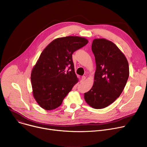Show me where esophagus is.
Instances as JSON below:
<instances>
[{"label": "esophagus", "mask_w": 147, "mask_h": 147, "mask_svg": "<svg viewBox=\"0 0 147 147\" xmlns=\"http://www.w3.org/2000/svg\"><path fill=\"white\" fill-rule=\"evenodd\" d=\"M86 76H82V77H81V82H83L84 81V80H86Z\"/></svg>", "instance_id": "obj_1"}]
</instances>
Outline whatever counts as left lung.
I'll return each mask as SVG.
<instances>
[{"instance_id": "8db88e82", "label": "left lung", "mask_w": 147, "mask_h": 147, "mask_svg": "<svg viewBox=\"0 0 147 147\" xmlns=\"http://www.w3.org/2000/svg\"><path fill=\"white\" fill-rule=\"evenodd\" d=\"M91 48L96 63L94 81L84 97L92 108L102 109L123 92L129 76V63L120 49L106 39H94Z\"/></svg>"}]
</instances>
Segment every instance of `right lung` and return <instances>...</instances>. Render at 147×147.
Masks as SVG:
<instances>
[{"label":"right lung","mask_w":147,"mask_h":147,"mask_svg":"<svg viewBox=\"0 0 147 147\" xmlns=\"http://www.w3.org/2000/svg\"><path fill=\"white\" fill-rule=\"evenodd\" d=\"M88 42L78 36L60 37L42 52L31 74L32 95L40 107L46 111L58 108L78 82L72 54Z\"/></svg>","instance_id":"obj_1"}]
</instances>
